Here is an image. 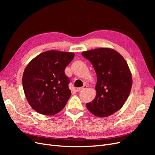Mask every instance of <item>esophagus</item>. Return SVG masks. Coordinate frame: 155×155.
Here are the masks:
<instances>
[{"instance_id": "esophagus-1", "label": "esophagus", "mask_w": 155, "mask_h": 155, "mask_svg": "<svg viewBox=\"0 0 155 155\" xmlns=\"http://www.w3.org/2000/svg\"><path fill=\"white\" fill-rule=\"evenodd\" d=\"M87 88V85H84V86H83L82 87L76 88V91H77V92H80V91H81L85 90V89H86Z\"/></svg>"}]
</instances>
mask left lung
I'll return each instance as SVG.
<instances>
[{"instance_id": "8db88e82", "label": "left lung", "mask_w": 155, "mask_h": 155, "mask_svg": "<svg viewBox=\"0 0 155 155\" xmlns=\"http://www.w3.org/2000/svg\"><path fill=\"white\" fill-rule=\"evenodd\" d=\"M94 68L97 75L96 97L87 104L94 115L107 117L119 110L130 92L132 75L122 55L109 48L93 49L81 53Z\"/></svg>"}]
</instances>
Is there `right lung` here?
<instances>
[{"mask_svg": "<svg viewBox=\"0 0 155 155\" xmlns=\"http://www.w3.org/2000/svg\"><path fill=\"white\" fill-rule=\"evenodd\" d=\"M74 58L72 52L48 50L28 64L23 74L22 87L28 102L38 113L54 115L66 105L71 91L64 69Z\"/></svg>", "mask_w": 155, "mask_h": 155, "instance_id": "right-lung-1", "label": "right lung"}]
</instances>
